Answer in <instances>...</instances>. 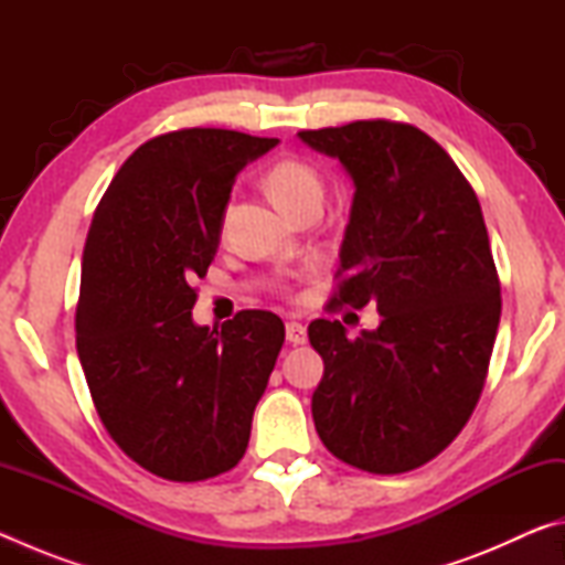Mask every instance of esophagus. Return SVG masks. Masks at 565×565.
<instances>
[{
    "mask_svg": "<svg viewBox=\"0 0 565 565\" xmlns=\"http://www.w3.org/2000/svg\"><path fill=\"white\" fill-rule=\"evenodd\" d=\"M286 341L294 343V347H301V343H306V329L299 321L286 323Z\"/></svg>",
    "mask_w": 565,
    "mask_h": 565,
    "instance_id": "1",
    "label": "esophagus"
}]
</instances>
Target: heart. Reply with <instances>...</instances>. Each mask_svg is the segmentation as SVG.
<instances>
[{
	"mask_svg": "<svg viewBox=\"0 0 565 565\" xmlns=\"http://www.w3.org/2000/svg\"><path fill=\"white\" fill-rule=\"evenodd\" d=\"M266 191L274 199V204L281 209L284 214H291L296 209L309 204V202H321L323 199V179L319 169L309 164V161L286 157L274 161L266 171ZM226 216L222 218V226Z\"/></svg>",
	"mask_w": 565,
	"mask_h": 565,
	"instance_id": "b5f03b06",
	"label": "heart"
}]
</instances>
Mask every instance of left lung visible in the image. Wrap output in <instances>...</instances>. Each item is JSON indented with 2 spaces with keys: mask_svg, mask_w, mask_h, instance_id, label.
Segmentation results:
<instances>
[{
  "mask_svg": "<svg viewBox=\"0 0 565 565\" xmlns=\"http://www.w3.org/2000/svg\"><path fill=\"white\" fill-rule=\"evenodd\" d=\"M353 179L333 306L374 303L381 323L349 339L341 321L309 323L323 359L311 414L343 463L406 473L461 434L483 391L501 319L481 204L454 159L404 121L303 129Z\"/></svg>",
  "mask_w": 565,
  "mask_h": 565,
  "instance_id": "8db88e82",
  "label": "left lung"
}]
</instances>
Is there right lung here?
I'll return each mask as SVG.
<instances>
[{
    "label": "right lung",
    "mask_w": 565,
    "mask_h": 565,
    "mask_svg": "<svg viewBox=\"0 0 565 565\" xmlns=\"http://www.w3.org/2000/svg\"><path fill=\"white\" fill-rule=\"evenodd\" d=\"M279 139L179 129L124 161L94 212L82 256L76 351L104 428L167 481H206L248 446L284 343L271 311L196 327V276L222 238L236 174Z\"/></svg>",
    "instance_id": "obj_1"
}]
</instances>
